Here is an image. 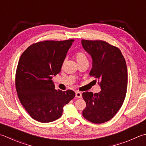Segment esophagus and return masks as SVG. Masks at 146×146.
<instances>
[{
  "label": "esophagus",
  "instance_id": "34e87169",
  "mask_svg": "<svg viewBox=\"0 0 146 146\" xmlns=\"http://www.w3.org/2000/svg\"><path fill=\"white\" fill-rule=\"evenodd\" d=\"M75 97L76 98H82V94L80 92H76L75 93Z\"/></svg>",
  "mask_w": 146,
  "mask_h": 146
}]
</instances>
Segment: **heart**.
<instances>
[{
  "instance_id": "b5f03b06",
  "label": "heart",
  "mask_w": 146,
  "mask_h": 146,
  "mask_svg": "<svg viewBox=\"0 0 146 146\" xmlns=\"http://www.w3.org/2000/svg\"><path fill=\"white\" fill-rule=\"evenodd\" d=\"M74 57H75L77 63L85 61H88L87 56L85 55V54L84 52H82V51H78V52H76L75 54V55H74Z\"/></svg>"
}]
</instances>
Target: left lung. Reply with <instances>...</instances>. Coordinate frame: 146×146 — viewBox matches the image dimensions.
<instances>
[{
  "label": "left lung",
  "instance_id": "left-lung-1",
  "mask_svg": "<svg viewBox=\"0 0 146 146\" xmlns=\"http://www.w3.org/2000/svg\"><path fill=\"white\" fill-rule=\"evenodd\" d=\"M85 50L92 58L89 75L98 80L101 91L85 92L86 102L83 116L94 123H102L113 118L126 96L128 73L126 61L118 47L103 40H82Z\"/></svg>",
  "mask_w": 146,
  "mask_h": 146
}]
</instances>
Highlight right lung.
I'll return each instance as SVG.
<instances>
[{
    "mask_svg": "<svg viewBox=\"0 0 146 146\" xmlns=\"http://www.w3.org/2000/svg\"><path fill=\"white\" fill-rule=\"evenodd\" d=\"M74 40H45L31 45L20 57L15 84L18 98L33 119L42 123L61 116L64 106L75 96L73 90H56L52 80L61 70Z\"/></svg>",
    "mask_w": 146,
    "mask_h": 146,
    "instance_id": "right-lung-1",
    "label": "right lung"
}]
</instances>
